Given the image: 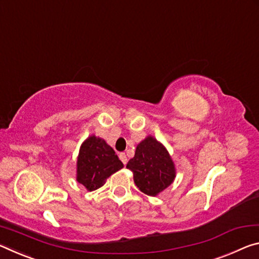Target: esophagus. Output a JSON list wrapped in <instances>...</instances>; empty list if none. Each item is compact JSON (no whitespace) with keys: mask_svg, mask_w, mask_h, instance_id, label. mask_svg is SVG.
I'll use <instances>...</instances> for the list:
<instances>
[{"mask_svg":"<svg viewBox=\"0 0 259 259\" xmlns=\"http://www.w3.org/2000/svg\"><path fill=\"white\" fill-rule=\"evenodd\" d=\"M119 158H120V160H121L122 164H124V165L127 163V157H126L125 152H120V154H119Z\"/></svg>","mask_w":259,"mask_h":259,"instance_id":"34e87169","label":"esophagus"}]
</instances>
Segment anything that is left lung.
I'll return each instance as SVG.
<instances>
[{
    "mask_svg": "<svg viewBox=\"0 0 259 259\" xmlns=\"http://www.w3.org/2000/svg\"><path fill=\"white\" fill-rule=\"evenodd\" d=\"M126 167L133 172L138 188L149 196H156L167 188L176 177L175 165L167 150L151 137L140 142Z\"/></svg>",
    "mask_w": 259,
    "mask_h": 259,
    "instance_id": "left-lung-1",
    "label": "left lung"
}]
</instances>
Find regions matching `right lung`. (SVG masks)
Masks as SVG:
<instances>
[{
	"instance_id": "obj_1",
	"label": "right lung",
	"mask_w": 259,
	"mask_h": 259,
	"mask_svg": "<svg viewBox=\"0 0 259 259\" xmlns=\"http://www.w3.org/2000/svg\"><path fill=\"white\" fill-rule=\"evenodd\" d=\"M122 163L104 140L88 138L80 148L77 162V180L90 192L102 187L105 180L122 168Z\"/></svg>"
}]
</instances>
